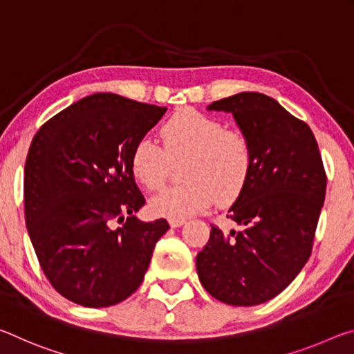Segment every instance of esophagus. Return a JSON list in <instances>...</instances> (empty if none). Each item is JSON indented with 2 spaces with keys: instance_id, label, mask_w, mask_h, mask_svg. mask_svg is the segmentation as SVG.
I'll return each instance as SVG.
<instances>
[{
  "instance_id": "obj_1",
  "label": "esophagus",
  "mask_w": 354,
  "mask_h": 354,
  "mask_svg": "<svg viewBox=\"0 0 354 354\" xmlns=\"http://www.w3.org/2000/svg\"><path fill=\"white\" fill-rule=\"evenodd\" d=\"M185 221H187L185 218H169L171 227H180V225L185 224Z\"/></svg>"
}]
</instances>
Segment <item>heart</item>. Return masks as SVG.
Listing matches in <instances>:
<instances>
[{"label":"heart","mask_w":354,"mask_h":354,"mask_svg":"<svg viewBox=\"0 0 354 354\" xmlns=\"http://www.w3.org/2000/svg\"><path fill=\"white\" fill-rule=\"evenodd\" d=\"M165 149L142 138L133 149L131 169L150 191L165 187L172 163L188 160L187 183L163 191L152 201L155 213L185 218L218 198L223 204L239 198L252 169V150L241 133L225 130L219 120L191 108L174 113L161 129Z\"/></svg>","instance_id":"b5f03b06"}]
</instances>
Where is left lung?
<instances>
[{"mask_svg":"<svg viewBox=\"0 0 354 354\" xmlns=\"http://www.w3.org/2000/svg\"><path fill=\"white\" fill-rule=\"evenodd\" d=\"M234 115L252 150V169L229 215L241 230L212 225L196 257L205 290L230 306L270 301L299 274L312 252L326 174L308 124L260 92L213 102Z\"/></svg>","mask_w":354,"mask_h":354,"instance_id":"1","label":"left lung"}]
</instances>
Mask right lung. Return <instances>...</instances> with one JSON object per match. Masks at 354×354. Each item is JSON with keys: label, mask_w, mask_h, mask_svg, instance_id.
Instances as JSON below:
<instances>
[{"label": "right lung", "mask_w": 354, "mask_h": 354, "mask_svg": "<svg viewBox=\"0 0 354 354\" xmlns=\"http://www.w3.org/2000/svg\"><path fill=\"white\" fill-rule=\"evenodd\" d=\"M166 108L98 92L40 127L26 156V229L46 279L84 308L138 290L169 224L135 216L146 199L131 153Z\"/></svg>", "instance_id": "add662e5"}]
</instances>
